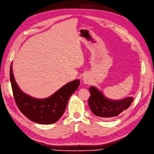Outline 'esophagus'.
Masks as SVG:
<instances>
[{
    "instance_id": "obj_1",
    "label": "esophagus",
    "mask_w": 154,
    "mask_h": 154,
    "mask_svg": "<svg viewBox=\"0 0 154 154\" xmlns=\"http://www.w3.org/2000/svg\"><path fill=\"white\" fill-rule=\"evenodd\" d=\"M83 81H84V83L85 84H89L90 82V78L89 76V75L88 74H84L83 76Z\"/></svg>"
}]
</instances>
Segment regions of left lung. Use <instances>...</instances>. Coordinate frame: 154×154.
Returning a JSON list of instances; mask_svg holds the SVG:
<instances>
[{
  "mask_svg": "<svg viewBox=\"0 0 154 154\" xmlns=\"http://www.w3.org/2000/svg\"><path fill=\"white\" fill-rule=\"evenodd\" d=\"M89 90L91 94L88 100L89 107L95 115L100 117H117L126 110L134 101V99L131 97L121 100H109L94 86L90 87Z\"/></svg>",
  "mask_w": 154,
  "mask_h": 154,
  "instance_id": "obj_1",
  "label": "left lung"
}]
</instances>
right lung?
Listing matches in <instances>:
<instances>
[{"label": "right lung", "mask_w": 154, "mask_h": 154, "mask_svg": "<svg viewBox=\"0 0 154 154\" xmlns=\"http://www.w3.org/2000/svg\"><path fill=\"white\" fill-rule=\"evenodd\" d=\"M10 78L14 98L20 111L29 120L42 125L54 123L62 117L70 97L80 86V80H75L49 97L37 99L24 94L19 88L14 77L12 64Z\"/></svg>", "instance_id": "obj_1"}]
</instances>
